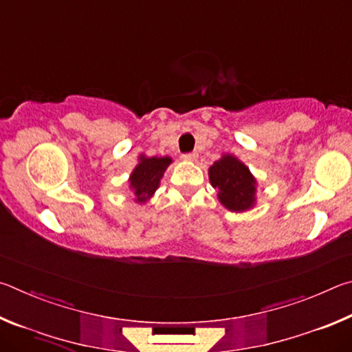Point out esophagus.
<instances>
[{
    "instance_id": "1",
    "label": "esophagus",
    "mask_w": 352,
    "mask_h": 352,
    "mask_svg": "<svg viewBox=\"0 0 352 352\" xmlns=\"http://www.w3.org/2000/svg\"><path fill=\"white\" fill-rule=\"evenodd\" d=\"M197 157H199V155L195 153V152H189V153H183L182 155V158L184 160V162H195V160H197Z\"/></svg>"
}]
</instances>
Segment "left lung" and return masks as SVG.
I'll return each mask as SVG.
<instances>
[{
  "label": "left lung",
  "mask_w": 352,
  "mask_h": 352,
  "mask_svg": "<svg viewBox=\"0 0 352 352\" xmlns=\"http://www.w3.org/2000/svg\"><path fill=\"white\" fill-rule=\"evenodd\" d=\"M211 186L217 189V199L226 210L245 212L256 205V182L248 166L231 153H223L208 169Z\"/></svg>",
  "instance_id": "obj_1"
}]
</instances>
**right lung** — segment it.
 Returning <instances> with one entry per match:
<instances>
[{
	"instance_id": "obj_1",
	"label": "right lung",
	"mask_w": 352,
	"mask_h": 352,
	"mask_svg": "<svg viewBox=\"0 0 352 352\" xmlns=\"http://www.w3.org/2000/svg\"><path fill=\"white\" fill-rule=\"evenodd\" d=\"M172 163L170 157H147L141 153L138 164L129 177V189L132 190L135 204L144 205L153 197L166 169Z\"/></svg>"
}]
</instances>
